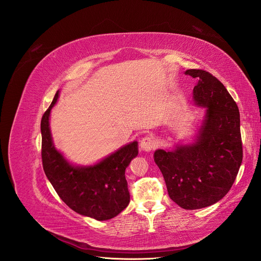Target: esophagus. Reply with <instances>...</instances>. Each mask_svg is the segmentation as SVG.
Returning a JSON list of instances; mask_svg holds the SVG:
<instances>
[{
  "mask_svg": "<svg viewBox=\"0 0 261 261\" xmlns=\"http://www.w3.org/2000/svg\"><path fill=\"white\" fill-rule=\"evenodd\" d=\"M156 146V141L153 137L151 136H146L143 139L140 140V148L144 150V151H151L152 149H154Z\"/></svg>",
  "mask_w": 261,
  "mask_h": 261,
  "instance_id": "obj_1",
  "label": "esophagus"
}]
</instances>
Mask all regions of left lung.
<instances>
[{"mask_svg": "<svg viewBox=\"0 0 261 261\" xmlns=\"http://www.w3.org/2000/svg\"><path fill=\"white\" fill-rule=\"evenodd\" d=\"M198 80L194 101L207 108L194 144L159 149L154 162L165 180L170 198L186 210L211 206L230 191L243 160L238 105L217 77L203 69H188Z\"/></svg>", "mask_w": 261, "mask_h": 261, "instance_id": "obj_1", "label": "left lung"}]
</instances>
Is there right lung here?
<instances>
[{"label": "right lung", "mask_w": 261, "mask_h": 261, "mask_svg": "<svg viewBox=\"0 0 261 261\" xmlns=\"http://www.w3.org/2000/svg\"><path fill=\"white\" fill-rule=\"evenodd\" d=\"M55 93L41 120V156L46 177L67 206L82 216L99 221L116 217L129 203L125 170L138 154L137 141L122 147L92 167H74L55 149L49 117L57 103Z\"/></svg>", "instance_id": "right-lung-1"}]
</instances>
